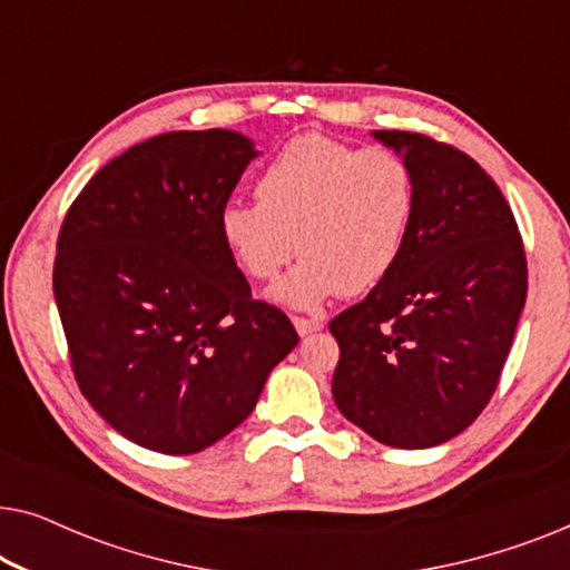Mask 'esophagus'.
<instances>
[{
	"label": "esophagus",
	"mask_w": 570,
	"mask_h": 570,
	"mask_svg": "<svg viewBox=\"0 0 570 570\" xmlns=\"http://www.w3.org/2000/svg\"><path fill=\"white\" fill-rule=\"evenodd\" d=\"M293 326H295V332L301 334V337H308V334L322 332L324 330V322H322V318H301V316H295L293 318Z\"/></svg>",
	"instance_id": "esophagus-1"
}]
</instances>
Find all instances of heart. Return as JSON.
Wrapping results in <instances>:
<instances>
[{
	"instance_id": "heart-1",
	"label": "heart",
	"mask_w": 570,
	"mask_h": 570,
	"mask_svg": "<svg viewBox=\"0 0 570 570\" xmlns=\"http://www.w3.org/2000/svg\"><path fill=\"white\" fill-rule=\"evenodd\" d=\"M256 205L230 202L217 230L233 262L272 279L295 252L301 262L269 291L293 311L334 295H363L400 259L415 213L410 166L392 150H355L324 135H298L259 170Z\"/></svg>"
}]
</instances>
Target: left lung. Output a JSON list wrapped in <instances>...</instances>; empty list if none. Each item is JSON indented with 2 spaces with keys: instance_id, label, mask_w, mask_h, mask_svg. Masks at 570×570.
Returning <instances> with one entry per match:
<instances>
[{
  "instance_id": "obj_1",
  "label": "left lung",
  "mask_w": 570,
  "mask_h": 570,
  "mask_svg": "<svg viewBox=\"0 0 570 570\" xmlns=\"http://www.w3.org/2000/svg\"><path fill=\"white\" fill-rule=\"evenodd\" d=\"M410 166L415 213L384 283L332 318V396L394 449H431L493 396L527 301L509 202L470 155L412 131H371Z\"/></svg>"
}]
</instances>
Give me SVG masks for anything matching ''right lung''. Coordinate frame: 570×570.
<instances>
[{
    "label": "right lung",
    "instance_id": "obj_1",
    "mask_svg": "<svg viewBox=\"0 0 570 570\" xmlns=\"http://www.w3.org/2000/svg\"><path fill=\"white\" fill-rule=\"evenodd\" d=\"M256 155L230 129L158 135L100 168L61 225L53 298L75 379L137 446H213L298 345L283 311L252 301L217 230Z\"/></svg>",
    "mask_w": 570,
    "mask_h": 570
}]
</instances>
